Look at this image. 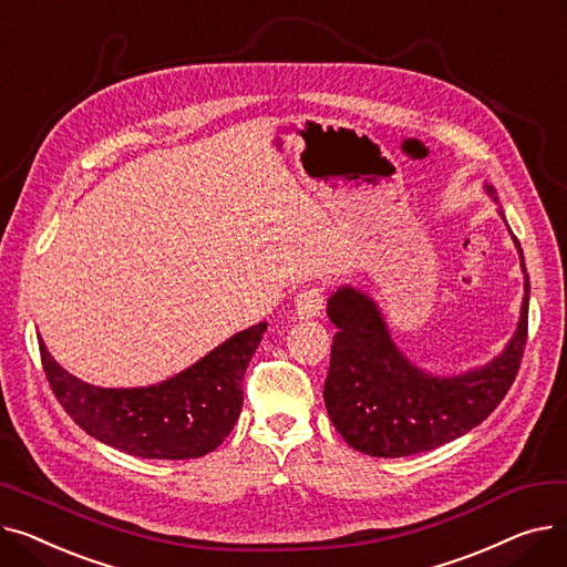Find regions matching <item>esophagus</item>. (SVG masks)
<instances>
[{"instance_id": "1", "label": "esophagus", "mask_w": 567, "mask_h": 567, "mask_svg": "<svg viewBox=\"0 0 567 567\" xmlns=\"http://www.w3.org/2000/svg\"><path fill=\"white\" fill-rule=\"evenodd\" d=\"M323 308V293L321 289H306L293 301V319H315Z\"/></svg>"}]
</instances>
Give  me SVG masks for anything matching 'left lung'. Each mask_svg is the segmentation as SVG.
<instances>
[{
  "label": "left lung",
  "instance_id": "obj_1",
  "mask_svg": "<svg viewBox=\"0 0 567 567\" xmlns=\"http://www.w3.org/2000/svg\"><path fill=\"white\" fill-rule=\"evenodd\" d=\"M485 193L498 204L494 186L485 184ZM498 216L505 223L501 206ZM513 241L524 274L517 329L489 363L460 374H432L413 365L395 347L389 323L368 291L347 285L331 293L326 315L338 333L323 402L353 451L372 457L427 453L478 427L501 404L517 377L528 331L530 282L515 234Z\"/></svg>",
  "mask_w": 567,
  "mask_h": 567
}]
</instances>
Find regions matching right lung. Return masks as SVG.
Instances as JSON below:
<instances>
[{
    "mask_svg": "<svg viewBox=\"0 0 567 567\" xmlns=\"http://www.w3.org/2000/svg\"><path fill=\"white\" fill-rule=\"evenodd\" d=\"M266 321L231 336L161 383L101 389L59 365L39 336L45 377L71 419L101 443L144 460H193L216 451L244 406V374Z\"/></svg>",
    "mask_w": 567,
    "mask_h": 567,
    "instance_id": "right-lung-1",
    "label": "right lung"
}]
</instances>
